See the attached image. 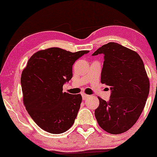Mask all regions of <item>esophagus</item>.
<instances>
[{
	"label": "esophagus",
	"instance_id": "esophagus-1",
	"mask_svg": "<svg viewBox=\"0 0 157 157\" xmlns=\"http://www.w3.org/2000/svg\"><path fill=\"white\" fill-rule=\"evenodd\" d=\"M88 97H89V95H87V94H83V93L82 94V98H83V100L86 99V98H87Z\"/></svg>",
	"mask_w": 157,
	"mask_h": 157
}]
</instances>
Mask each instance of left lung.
Returning a JSON list of instances; mask_svg holds the SVG:
<instances>
[{"instance_id":"obj_1","label":"left lung","mask_w":157,"mask_h":157,"mask_svg":"<svg viewBox=\"0 0 157 157\" xmlns=\"http://www.w3.org/2000/svg\"><path fill=\"white\" fill-rule=\"evenodd\" d=\"M103 53L101 83L110 86L108 102L98 97L95 117L100 127L111 134L132 127L140 117L149 92V80L140 56L117 43L105 44L93 56Z\"/></svg>"}]
</instances>
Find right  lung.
<instances>
[{"label":"right lung","mask_w":157,"mask_h":157,"mask_svg":"<svg viewBox=\"0 0 157 157\" xmlns=\"http://www.w3.org/2000/svg\"><path fill=\"white\" fill-rule=\"evenodd\" d=\"M89 52L72 53L53 47L38 51L29 59L21 74L23 101L43 130L61 134L74 124L82 97L63 92V85L72 78L75 61Z\"/></svg>","instance_id":"add662e5"}]
</instances>
